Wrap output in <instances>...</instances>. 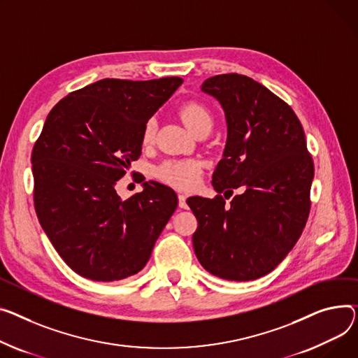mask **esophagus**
Here are the masks:
<instances>
[{"instance_id": "obj_1", "label": "esophagus", "mask_w": 358, "mask_h": 358, "mask_svg": "<svg viewBox=\"0 0 358 358\" xmlns=\"http://www.w3.org/2000/svg\"><path fill=\"white\" fill-rule=\"evenodd\" d=\"M185 200H187V196L182 194V193H180V194H178V206H180L181 208H185V207H187Z\"/></svg>"}]
</instances>
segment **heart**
Instances as JSON below:
<instances>
[{
	"label": "heart",
	"mask_w": 358,
	"mask_h": 358,
	"mask_svg": "<svg viewBox=\"0 0 358 358\" xmlns=\"http://www.w3.org/2000/svg\"><path fill=\"white\" fill-rule=\"evenodd\" d=\"M181 119L187 128L193 134L203 128H211V115L210 112L197 102H189L184 105L180 110ZM155 124L154 121L147 122L144 128V134H142V139H144L145 144H150L154 138ZM158 177L176 187L180 188H189L193 187L201 174V166L200 162L194 159H176V161H166L164 162L158 171Z\"/></svg>",
	"instance_id": "obj_1"
}]
</instances>
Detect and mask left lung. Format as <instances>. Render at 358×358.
<instances>
[{
	"label": "left lung",
	"mask_w": 358,
	"mask_h": 358,
	"mask_svg": "<svg viewBox=\"0 0 358 358\" xmlns=\"http://www.w3.org/2000/svg\"><path fill=\"white\" fill-rule=\"evenodd\" d=\"M200 90L220 103L227 125L211 184L219 194L243 193L230 206L222 196L187 200L199 222L193 248L211 275L255 280L272 272L299 239L311 206L313 158L295 112L264 85L229 73L204 80Z\"/></svg>",
	"instance_id": "1"
}]
</instances>
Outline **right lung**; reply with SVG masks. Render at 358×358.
Masks as SVG:
<instances>
[{
  "mask_svg": "<svg viewBox=\"0 0 358 358\" xmlns=\"http://www.w3.org/2000/svg\"><path fill=\"white\" fill-rule=\"evenodd\" d=\"M180 78L102 79L67 94L47 116L33 154L38 222L66 264L96 282L144 269L177 208L173 188L142 182L127 200L115 185L141 155L152 115Z\"/></svg>",
  "mask_w": 358,
  "mask_h": 358,
  "instance_id": "1",
  "label": "right lung"
}]
</instances>
